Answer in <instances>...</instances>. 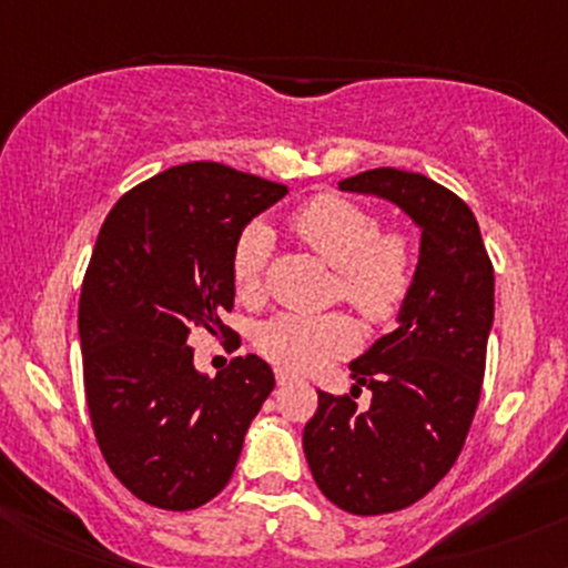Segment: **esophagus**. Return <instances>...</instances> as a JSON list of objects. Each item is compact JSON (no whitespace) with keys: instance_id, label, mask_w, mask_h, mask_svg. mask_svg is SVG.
<instances>
[{"instance_id":"34e87169","label":"esophagus","mask_w":568,"mask_h":568,"mask_svg":"<svg viewBox=\"0 0 568 568\" xmlns=\"http://www.w3.org/2000/svg\"><path fill=\"white\" fill-rule=\"evenodd\" d=\"M274 377H277V385H288L291 379H294V375H291V372H285V369H277V375H274Z\"/></svg>"}]
</instances>
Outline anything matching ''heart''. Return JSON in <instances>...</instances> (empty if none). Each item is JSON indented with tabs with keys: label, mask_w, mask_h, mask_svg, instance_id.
<instances>
[{
	"label": "heart",
	"mask_w": 568,
	"mask_h": 568,
	"mask_svg": "<svg viewBox=\"0 0 568 568\" xmlns=\"http://www.w3.org/2000/svg\"><path fill=\"white\" fill-rule=\"evenodd\" d=\"M291 232L317 258L336 270V296L347 302L372 326L394 321L409 294L415 274L407 236L383 234L377 213L345 196H315L291 217ZM272 240L266 229L251 226L232 251L236 294H261ZM358 342L353 321L342 313H283L255 332V347L285 372H313L326 361L351 353Z\"/></svg>",
	"instance_id": "heart-1"
}]
</instances>
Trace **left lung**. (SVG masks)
I'll return each mask as SVG.
<instances>
[{
  "mask_svg": "<svg viewBox=\"0 0 568 568\" xmlns=\"http://www.w3.org/2000/svg\"><path fill=\"white\" fill-rule=\"evenodd\" d=\"M339 191L385 199L420 229L396 328L351 361L353 388L372 390L369 409L317 390L304 426L323 496L345 513L383 515L426 496L464 447L494 326V266L475 213L426 174L383 166L342 180Z\"/></svg>",
  "mask_w": 568,
  "mask_h": 568,
  "instance_id": "1",
  "label": "left lung"
}]
</instances>
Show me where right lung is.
Masks as SVG:
<instances>
[{
    "label": "right lung",
    "mask_w": 568,
    "mask_h": 568,
    "mask_svg": "<svg viewBox=\"0 0 568 568\" xmlns=\"http://www.w3.org/2000/svg\"><path fill=\"white\" fill-rule=\"evenodd\" d=\"M285 193L193 161L136 185L102 223L78 310L85 402L112 475L145 504L185 513L221 494L272 394L258 355L210 377L189 336L232 332L234 242Z\"/></svg>",
    "instance_id": "obj_1"
}]
</instances>
